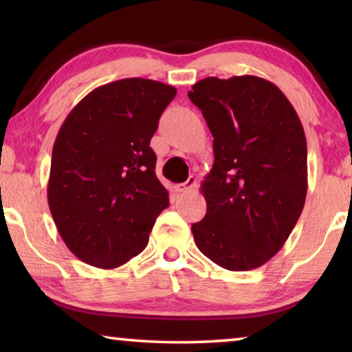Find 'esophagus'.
<instances>
[{"mask_svg":"<svg viewBox=\"0 0 352 352\" xmlns=\"http://www.w3.org/2000/svg\"><path fill=\"white\" fill-rule=\"evenodd\" d=\"M195 184H197V180H195L194 177H189L184 183L175 184V190H177V192H188V190L192 189Z\"/></svg>","mask_w":352,"mask_h":352,"instance_id":"34e87169","label":"esophagus"}]
</instances>
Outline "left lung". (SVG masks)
I'll use <instances>...</instances> for the list:
<instances>
[{"label":"left lung","mask_w":352,"mask_h":352,"mask_svg":"<svg viewBox=\"0 0 352 352\" xmlns=\"http://www.w3.org/2000/svg\"><path fill=\"white\" fill-rule=\"evenodd\" d=\"M188 96L214 136V164L200 188L206 214L192 225L195 245L226 270L258 269L283 248L306 201L300 118L275 83L256 76L206 77Z\"/></svg>","instance_id":"1"}]
</instances>
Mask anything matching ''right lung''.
<instances>
[{
    "mask_svg": "<svg viewBox=\"0 0 352 352\" xmlns=\"http://www.w3.org/2000/svg\"><path fill=\"white\" fill-rule=\"evenodd\" d=\"M177 90L130 77L98 87L65 119L52 147L47 204L80 261L126 264L146 248L169 194L155 175L151 140Z\"/></svg>",
    "mask_w": 352,
    "mask_h": 352,
    "instance_id": "add662e5",
    "label": "right lung"
}]
</instances>
